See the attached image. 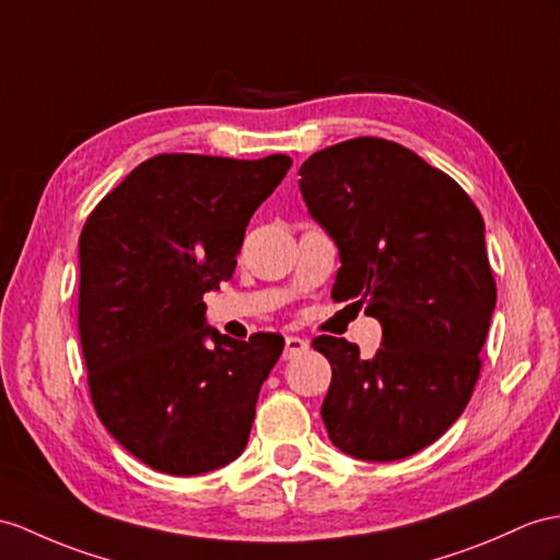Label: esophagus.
I'll use <instances>...</instances> for the list:
<instances>
[{"label":"esophagus","instance_id":"obj_1","mask_svg":"<svg viewBox=\"0 0 560 560\" xmlns=\"http://www.w3.org/2000/svg\"><path fill=\"white\" fill-rule=\"evenodd\" d=\"M306 351H308V342H306V339L294 337V335L284 337V353H282V357L288 359V361H292V359H296V357H302V353H306Z\"/></svg>","mask_w":560,"mask_h":560}]
</instances>
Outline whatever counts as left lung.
Returning <instances> with one entry per match:
<instances>
[{"label":"left lung","instance_id":"left-lung-1","mask_svg":"<svg viewBox=\"0 0 560 560\" xmlns=\"http://www.w3.org/2000/svg\"><path fill=\"white\" fill-rule=\"evenodd\" d=\"M299 175L339 247L332 299L383 325L371 361L345 337L311 342L332 365L325 430L349 456L406 458L454 425L480 377L497 304L482 213L454 177L383 138L320 149Z\"/></svg>","mask_w":560,"mask_h":560}]
</instances>
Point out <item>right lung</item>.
I'll return each mask as SVG.
<instances>
[{"instance_id": "obj_1", "label": "right lung", "mask_w": 560, "mask_h": 560, "mask_svg": "<svg viewBox=\"0 0 560 560\" xmlns=\"http://www.w3.org/2000/svg\"><path fill=\"white\" fill-rule=\"evenodd\" d=\"M290 166L284 154H156L88 215L78 330L90 397L104 428L149 468L199 475L247 446L284 339L256 332L242 342L203 327V294L233 278L249 218Z\"/></svg>"}]
</instances>
